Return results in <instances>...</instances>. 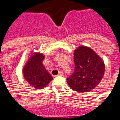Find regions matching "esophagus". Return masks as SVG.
I'll return each instance as SVG.
<instances>
[{
	"label": "esophagus",
	"mask_w": 120,
	"mask_h": 120,
	"mask_svg": "<svg viewBox=\"0 0 120 120\" xmlns=\"http://www.w3.org/2000/svg\"><path fill=\"white\" fill-rule=\"evenodd\" d=\"M64 75V73H63L62 71H60L58 74V76H62Z\"/></svg>",
	"instance_id": "1"
}]
</instances>
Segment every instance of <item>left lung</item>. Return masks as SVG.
Instances as JSON below:
<instances>
[{"instance_id": "left-lung-1", "label": "left lung", "mask_w": 120, "mask_h": 120, "mask_svg": "<svg viewBox=\"0 0 120 120\" xmlns=\"http://www.w3.org/2000/svg\"><path fill=\"white\" fill-rule=\"evenodd\" d=\"M75 71L67 78L71 88L78 93H86L98 86L103 78L105 64L95 51L86 45L74 51Z\"/></svg>"}]
</instances>
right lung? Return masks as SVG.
<instances>
[{
	"mask_svg": "<svg viewBox=\"0 0 120 120\" xmlns=\"http://www.w3.org/2000/svg\"><path fill=\"white\" fill-rule=\"evenodd\" d=\"M45 56L39 52L31 53L22 69L24 78L30 86L37 89L45 87L52 80L42 62Z\"/></svg>",
	"mask_w": 120,
	"mask_h": 120,
	"instance_id": "right-lung-1",
	"label": "right lung"
}]
</instances>
